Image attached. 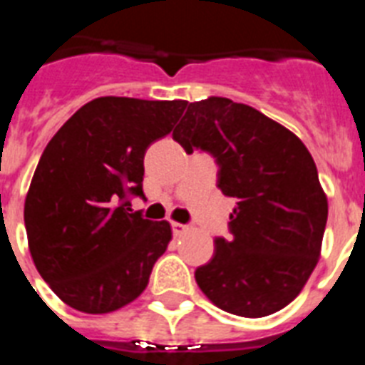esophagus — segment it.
I'll list each match as a JSON object with an SVG mask.
<instances>
[{"mask_svg": "<svg viewBox=\"0 0 365 365\" xmlns=\"http://www.w3.org/2000/svg\"><path fill=\"white\" fill-rule=\"evenodd\" d=\"M187 225H183V223H178V222H172V231H174V235L176 237H182L185 231H187Z\"/></svg>", "mask_w": 365, "mask_h": 365, "instance_id": "esophagus-1", "label": "esophagus"}]
</instances>
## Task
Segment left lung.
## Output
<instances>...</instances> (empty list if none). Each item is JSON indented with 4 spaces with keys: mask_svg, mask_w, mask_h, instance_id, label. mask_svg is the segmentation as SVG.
Wrapping results in <instances>:
<instances>
[{
    "mask_svg": "<svg viewBox=\"0 0 365 365\" xmlns=\"http://www.w3.org/2000/svg\"><path fill=\"white\" fill-rule=\"evenodd\" d=\"M183 108L172 138L187 153L208 151L217 187L237 200L231 237H217L195 280L222 311L272 314L299 295L320 257L328 199L317 165L294 132L250 106L210 96Z\"/></svg>",
    "mask_w": 365,
    "mask_h": 365,
    "instance_id": "1",
    "label": "left lung"
}]
</instances>
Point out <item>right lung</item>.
I'll return each mask as SVG.
<instances>
[{
	"label": "right lung",
	"instance_id": "obj_1",
	"mask_svg": "<svg viewBox=\"0 0 365 365\" xmlns=\"http://www.w3.org/2000/svg\"><path fill=\"white\" fill-rule=\"evenodd\" d=\"M183 100L102 96L77 110L47 143L24 202L31 259L76 311L106 314L149 282L172 239L168 222L143 220V155L174 128Z\"/></svg>",
	"mask_w": 365,
	"mask_h": 365
}]
</instances>
